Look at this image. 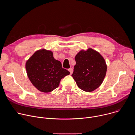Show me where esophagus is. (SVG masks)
I'll return each instance as SVG.
<instances>
[{
	"mask_svg": "<svg viewBox=\"0 0 135 135\" xmlns=\"http://www.w3.org/2000/svg\"><path fill=\"white\" fill-rule=\"evenodd\" d=\"M68 70L69 71V72H70V74H71L73 73V68H69V69H68Z\"/></svg>",
	"mask_w": 135,
	"mask_h": 135,
	"instance_id": "34e87169",
	"label": "esophagus"
}]
</instances>
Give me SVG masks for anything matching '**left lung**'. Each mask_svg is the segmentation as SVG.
<instances>
[{
    "label": "left lung",
    "mask_w": 135,
    "mask_h": 135,
    "mask_svg": "<svg viewBox=\"0 0 135 135\" xmlns=\"http://www.w3.org/2000/svg\"><path fill=\"white\" fill-rule=\"evenodd\" d=\"M75 59L76 65L71 76L78 87L85 92H92L98 88L107 71L103 56L97 51L89 48L81 50Z\"/></svg>",
    "instance_id": "8db88e82"
}]
</instances>
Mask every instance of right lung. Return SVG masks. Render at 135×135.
<instances>
[{"mask_svg": "<svg viewBox=\"0 0 135 135\" xmlns=\"http://www.w3.org/2000/svg\"><path fill=\"white\" fill-rule=\"evenodd\" d=\"M29 80L39 91L50 92L59 86L61 80L70 72L55 60L53 52L44 49L36 51L26 63Z\"/></svg>", "mask_w": 135, "mask_h": 135, "instance_id": "right-lung-1", "label": "right lung"}]
</instances>
